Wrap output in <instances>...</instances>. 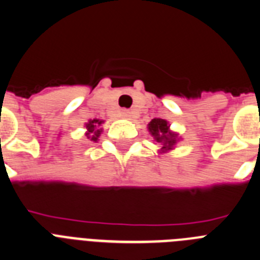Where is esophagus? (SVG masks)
I'll return each mask as SVG.
<instances>
[{
  "instance_id": "obj_1",
  "label": "esophagus",
  "mask_w": 260,
  "mask_h": 260,
  "mask_svg": "<svg viewBox=\"0 0 260 260\" xmlns=\"http://www.w3.org/2000/svg\"><path fill=\"white\" fill-rule=\"evenodd\" d=\"M123 115H124V118H131L129 111H124V113H123Z\"/></svg>"
}]
</instances>
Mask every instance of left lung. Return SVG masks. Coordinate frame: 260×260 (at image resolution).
Wrapping results in <instances>:
<instances>
[{
	"mask_svg": "<svg viewBox=\"0 0 260 260\" xmlns=\"http://www.w3.org/2000/svg\"><path fill=\"white\" fill-rule=\"evenodd\" d=\"M170 127V123L160 118L151 119L150 123L147 124V131L154 139V141L160 145V149L158 150L159 154L174 150L177 142L181 140L179 133L171 131Z\"/></svg>",
	"mask_w": 260,
	"mask_h": 260,
	"instance_id": "8db88e82",
	"label": "left lung"
}]
</instances>
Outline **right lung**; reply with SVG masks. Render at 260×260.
<instances>
[{"label":"right lung","mask_w":260,"mask_h":260,"mask_svg":"<svg viewBox=\"0 0 260 260\" xmlns=\"http://www.w3.org/2000/svg\"><path fill=\"white\" fill-rule=\"evenodd\" d=\"M105 121L101 120V119H90L88 123H85V136L86 139H89L90 141L97 142L98 137L101 136L102 133V124Z\"/></svg>","instance_id":"right-lung-1"}]
</instances>
